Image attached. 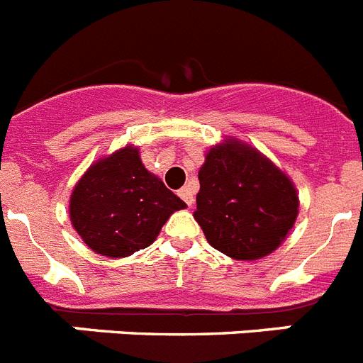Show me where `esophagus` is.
<instances>
[{
  "instance_id": "1",
  "label": "esophagus",
  "mask_w": 363,
  "mask_h": 363,
  "mask_svg": "<svg viewBox=\"0 0 363 363\" xmlns=\"http://www.w3.org/2000/svg\"><path fill=\"white\" fill-rule=\"evenodd\" d=\"M179 198H182V200L185 201V203L189 205V207H191L192 203H194V191H192L191 187H184V189H179Z\"/></svg>"
}]
</instances>
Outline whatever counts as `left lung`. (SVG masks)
<instances>
[{
	"label": "left lung",
	"instance_id": "1",
	"mask_svg": "<svg viewBox=\"0 0 363 363\" xmlns=\"http://www.w3.org/2000/svg\"><path fill=\"white\" fill-rule=\"evenodd\" d=\"M198 178L194 220L229 258H264L293 229L300 207L293 179L249 143L223 138L207 150Z\"/></svg>",
	"mask_w": 363,
	"mask_h": 363
}]
</instances>
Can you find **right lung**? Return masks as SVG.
Segmentation results:
<instances>
[{
  "mask_svg": "<svg viewBox=\"0 0 363 363\" xmlns=\"http://www.w3.org/2000/svg\"><path fill=\"white\" fill-rule=\"evenodd\" d=\"M184 200L149 172L140 149L125 145L96 160L74 185L69 201L72 227L89 249L127 258L149 247Z\"/></svg>",
  "mask_w": 363,
  "mask_h": 363,
  "instance_id": "add662e5",
  "label": "right lung"
}]
</instances>
